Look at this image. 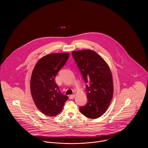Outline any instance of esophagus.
Wrapping results in <instances>:
<instances>
[{"instance_id": "34e87169", "label": "esophagus", "mask_w": 148, "mask_h": 148, "mask_svg": "<svg viewBox=\"0 0 148 148\" xmlns=\"http://www.w3.org/2000/svg\"><path fill=\"white\" fill-rule=\"evenodd\" d=\"M75 97V94H72V95H70L69 98L71 99H72L74 98Z\"/></svg>"}]
</instances>
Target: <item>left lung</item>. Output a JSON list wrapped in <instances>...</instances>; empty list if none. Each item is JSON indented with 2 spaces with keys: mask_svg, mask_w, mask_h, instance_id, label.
<instances>
[{
  "mask_svg": "<svg viewBox=\"0 0 148 148\" xmlns=\"http://www.w3.org/2000/svg\"><path fill=\"white\" fill-rule=\"evenodd\" d=\"M86 83L88 102L80 107L82 114L90 119L103 115L113 96V77L106 61L90 49L71 53Z\"/></svg>",
  "mask_w": 148,
  "mask_h": 148,
  "instance_id": "1",
  "label": "left lung"
}]
</instances>
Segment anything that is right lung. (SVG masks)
Listing matches in <instances>:
<instances>
[{
  "label": "right lung",
  "mask_w": 148,
  "mask_h": 148,
  "mask_svg": "<svg viewBox=\"0 0 148 148\" xmlns=\"http://www.w3.org/2000/svg\"><path fill=\"white\" fill-rule=\"evenodd\" d=\"M69 53H54L42 56L36 64L30 79V92L35 106L44 114L54 116L60 113L68 97L63 95L56 83L58 71Z\"/></svg>",
  "instance_id": "1"
}]
</instances>
